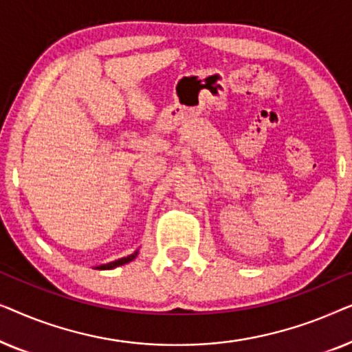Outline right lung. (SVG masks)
I'll return each mask as SVG.
<instances>
[{
    "mask_svg": "<svg viewBox=\"0 0 352 352\" xmlns=\"http://www.w3.org/2000/svg\"><path fill=\"white\" fill-rule=\"evenodd\" d=\"M138 253H139V250H136V252H134L133 254H129V256H126V258H120V259H115V261H112V263L100 264V266H98L96 269H100V271H107V269H115L118 266H123V264H126L129 261H133V259H136Z\"/></svg>",
    "mask_w": 352,
    "mask_h": 352,
    "instance_id": "1",
    "label": "right lung"
}]
</instances>
